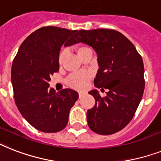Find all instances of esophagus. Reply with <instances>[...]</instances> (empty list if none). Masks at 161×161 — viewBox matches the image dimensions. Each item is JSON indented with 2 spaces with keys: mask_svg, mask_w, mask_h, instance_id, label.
I'll list each match as a JSON object with an SVG mask.
<instances>
[{
  "mask_svg": "<svg viewBox=\"0 0 161 161\" xmlns=\"http://www.w3.org/2000/svg\"><path fill=\"white\" fill-rule=\"evenodd\" d=\"M78 95H79V98H81V97H83V95H85V92H78Z\"/></svg>",
  "mask_w": 161,
  "mask_h": 161,
  "instance_id": "obj_1",
  "label": "esophagus"
}]
</instances>
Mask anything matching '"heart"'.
<instances>
[{
	"label": "heart",
	"mask_w": 161,
	"mask_h": 161,
	"mask_svg": "<svg viewBox=\"0 0 161 161\" xmlns=\"http://www.w3.org/2000/svg\"><path fill=\"white\" fill-rule=\"evenodd\" d=\"M86 49V47H80L77 49V53L81 51L82 49ZM65 51H61L58 56V63L60 64L63 63V60L64 58ZM91 78V74L87 72H79L75 74H71L69 78L66 79V83L69 86L75 89H83L87 86V81Z\"/></svg>",
	"instance_id": "heart-1"
}]
</instances>
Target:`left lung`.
I'll return each instance as SVG.
<instances>
[{
  "instance_id": "obj_1",
  "label": "left lung",
  "mask_w": 161,
  "mask_h": 161,
  "mask_svg": "<svg viewBox=\"0 0 161 161\" xmlns=\"http://www.w3.org/2000/svg\"><path fill=\"white\" fill-rule=\"evenodd\" d=\"M70 42L83 43L95 50L99 69L94 85L97 88L108 89L104 97L97 89L88 92L95 98L94 107L87 112L88 126L100 135H111L121 130L134 117L143 96L142 56L126 36L113 30H81Z\"/></svg>"
}]
</instances>
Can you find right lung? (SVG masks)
I'll list each match as a JSON object with an SVG mask.
<instances>
[{"label": "right lung", "mask_w": 161, "mask_h": 161, "mask_svg": "<svg viewBox=\"0 0 161 161\" xmlns=\"http://www.w3.org/2000/svg\"><path fill=\"white\" fill-rule=\"evenodd\" d=\"M77 31L46 26L24 40L11 68L15 104L20 114L35 129L58 132L67 126L70 109L78 98L73 89L56 92L49 87L53 73L59 70L58 56L63 44L73 45L72 35Z\"/></svg>", "instance_id": "right-lung-1"}]
</instances>
